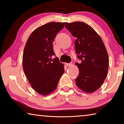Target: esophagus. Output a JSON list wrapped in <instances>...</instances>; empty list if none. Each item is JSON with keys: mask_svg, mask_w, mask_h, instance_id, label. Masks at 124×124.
Instances as JSON below:
<instances>
[{"mask_svg": "<svg viewBox=\"0 0 124 124\" xmlns=\"http://www.w3.org/2000/svg\"><path fill=\"white\" fill-rule=\"evenodd\" d=\"M65 64H66V65H67V66H71V65H72V63H71V62H70V63H66Z\"/></svg>", "mask_w": 124, "mask_h": 124, "instance_id": "esophagus-1", "label": "esophagus"}]
</instances>
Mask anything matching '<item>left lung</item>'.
<instances>
[{
	"mask_svg": "<svg viewBox=\"0 0 124 124\" xmlns=\"http://www.w3.org/2000/svg\"><path fill=\"white\" fill-rule=\"evenodd\" d=\"M65 23L66 28L76 37L75 50L80 64L76 79L77 86L84 92L94 93L104 82L107 76L109 58L106 48L99 34L82 22Z\"/></svg>",
	"mask_w": 124,
	"mask_h": 124,
	"instance_id": "8db88e82",
	"label": "left lung"
}]
</instances>
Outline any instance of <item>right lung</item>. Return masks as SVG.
Here are the masks:
<instances>
[{"mask_svg":"<svg viewBox=\"0 0 124 124\" xmlns=\"http://www.w3.org/2000/svg\"><path fill=\"white\" fill-rule=\"evenodd\" d=\"M64 27V23L51 22L32 32L23 50V66L27 79L34 90L47 95L56 89L64 72V64L55 57L53 43L57 33Z\"/></svg>","mask_w":124,"mask_h":124,"instance_id":"obj_1","label":"right lung"}]
</instances>
